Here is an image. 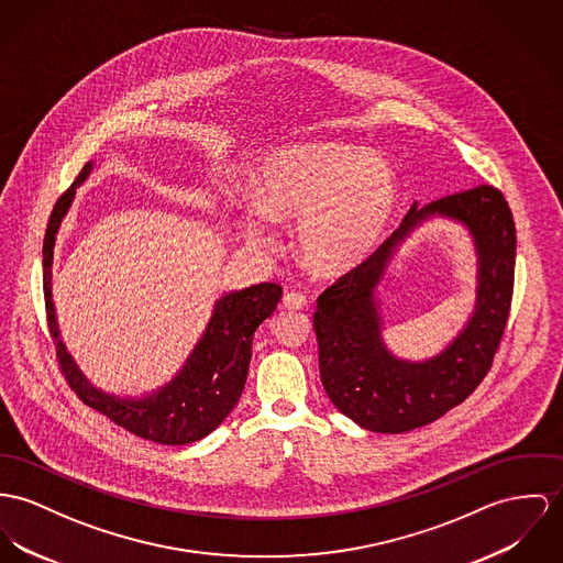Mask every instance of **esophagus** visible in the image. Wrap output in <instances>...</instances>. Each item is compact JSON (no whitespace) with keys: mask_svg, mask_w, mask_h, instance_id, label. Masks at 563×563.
Wrapping results in <instances>:
<instances>
[{"mask_svg":"<svg viewBox=\"0 0 563 563\" xmlns=\"http://www.w3.org/2000/svg\"><path fill=\"white\" fill-rule=\"evenodd\" d=\"M283 306L287 308V310H300L306 306V296H302L300 291H291V294H287L285 298H283Z\"/></svg>","mask_w":563,"mask_h":563,"instance_id":"obj_1","label":"esophagus"}]
</instances>
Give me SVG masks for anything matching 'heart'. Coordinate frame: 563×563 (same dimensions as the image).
Masks as SVG:
<instances>
[{
  "label": "heart",
  "mask_w": 563,
  "mask_h": 563,
  "mask_svg": "<svg viewBox=\"0 0 563 563\" xmlns=\"http://www.w3.org/2000/svg\"><path fill=\"white\" fill-rule=\"evenodd\" d=\"M253 199L235 203L233 224L260 251H274L272 222L296 218L303 263L323 276L355 269L382 244L398 201V179L375 152L343 143H298L272 154L253 179Z\"/></svg>",
  "instance_id": "1"
}]
</instances>
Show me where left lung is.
Wrapping results in <instances>:
<instances>
[{
	"mask_svg": "<svg viewBox=\"0 0 563 563\" xmlns=\"http://www.w3.org/2000/svg\"><path fill=\"white\" fill-rule=\"evenodd\" d=\"M463 225L477 255V302L460 334L434 356L407 361L383 339L380 287L410 233L429 219ZM517 260L515 218L493 186L409 208L400 227L362 265L317 300L321 384L334 407L373 433H407L463 402L484 379L512 302Z\"/></svg>",
	"mask_w": 563,
	"mask_h": 563,
	"instance_id": "8db88e82",
	"label": "left lung"
}]
</instances>
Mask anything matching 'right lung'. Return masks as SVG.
Wrapping results in <instances>:
<instances>
[{"mask_svg":"<svg viewBox=\"0 0 563 563\" xmlns=\"http://www.w3.org/2000/svg\"><path fill=\"white\" fill-rule=\"evenodd\" d=\"M93 169L87 161L75 184L57 199L44 233V302L51 336L68 384L91 409L136 437L184 445L199 441L222 424L240 400L261 323L276 312L283 289L274 283L224 291L212 306L210 321L169 382L139 396H120L93 386L62 339L53 302V255L57 233L68 217L77 188Z\"/></svg>","mask_w":563,"mask_h":563,"instance_id":"right-lung-1","label":"right lung"}]
</instances>
